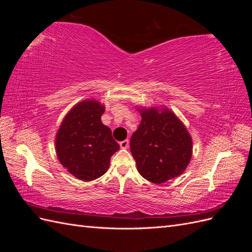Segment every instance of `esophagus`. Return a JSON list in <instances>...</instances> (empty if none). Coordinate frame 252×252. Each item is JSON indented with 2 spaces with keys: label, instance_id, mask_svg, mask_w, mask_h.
Segmentation results:
<instances>
[{
  "label": "esophagus",
  "instance_id": "1",
  "mask_svg": "<svg viewBox=\"0 0 252 252\" xmlns=\"http://www.w3.org/2000/svg\"><path fill=\"white\" fill-rule=\"evenodd\" d=\"M120 146L122 149H127L129 147V141L128 140H124L120 142Z\"/></svg>",
  "mask_w": 252,
  "mask_h": 252
}]
</instances>
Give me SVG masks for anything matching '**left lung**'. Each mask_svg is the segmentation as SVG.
I'll use <instances>...</instances> for the list:
<instances>
[{"mask_svg": "<svg viewBox=\"0 0 252 252\" xmlns=\"http://www.w3.org/2000/svg\"><path fill=\"white\" fill-rule=\"evenodd\" d=\"M130 151L144 179L162 184L184 172L192 155V141L175 114L157 108L143 109Z\"/></svg>", "mask_w": 252, "mask_h": 252, "instance_id": "left-lung-1", "label": "left lung"}]
</instances>
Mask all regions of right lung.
<instances>
[{"mask_svg": "<svg viewBox=\"0 0 252 252\" xmlns=\"http://www.w3.org/2000/svg\"><path fill=\"white\" fill-rule=\"evenodd\" d=\"M104 106L94 100L79 103L68 112L56 138L59 161L75 178L89 182L107 171L120 149L110 128L103 125Z\"/></svg>", "mask_w": 252, "mask_h": 252, "instance_id": "obj_1", "label": "right lung"}]
</instances>
